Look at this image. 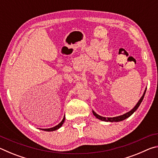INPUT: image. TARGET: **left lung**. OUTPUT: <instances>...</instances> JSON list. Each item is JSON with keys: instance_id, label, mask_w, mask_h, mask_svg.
I'll return each instance as SVG.
<instances>
[{"instance_id": "obj_1", "label": "left lung", "mask_w": 158, "mask_h": 158, "mask_svg": "<svg viewBox=\"0 0 158 158\" xmlns=\"http://www.w3.org/2000/svg\"><path fill=\"white\" fill-rule=\"evenodd\" d=\"M146 88L145 90H144L143 92V95L141 96V98L139 99V100L138 101V102L137 103V105H136L135 106V107H134L132 109H131V110L130 111L127 112V113H125L124 114L121 115V116H116V117H113V118H106V117H103V116H100V115H98V114H96L95 112L93 110V114L94 116L97 118L98 119L100 120V121H105V122H120V121H123V120L127 118H129L131 115L134 114V112H135L137 109H138L139 106V105H141V102H142L143 99L144 98V95H145V93H146Z\"/></svg>"}]
</instances>
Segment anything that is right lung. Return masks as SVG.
<instances>
[{
	"mask_svg": "<svg viewBox=\"0 0 158 158\" xmlns=\"http://www.w3.org/2000/svg\"><path fill=\"white\" fill-rule=\"evenodd\" d=\"M65 116H64L62 120V121H61L59 124H58L57 125H56V126L53 127H51V128H47V129H40H40L44 130V131H47V132H52V131H55V130H56L58 129H59V128L61 126H62L64 121H65Z\"/></svg>",
	"mask_w": 158,
	"mask_h": 158,
	"instance_id": "right-lung-1",
	"label": "right lung"
}]
</instances>
